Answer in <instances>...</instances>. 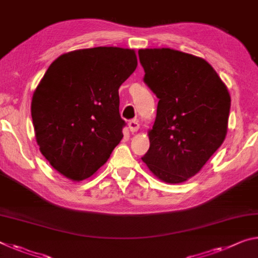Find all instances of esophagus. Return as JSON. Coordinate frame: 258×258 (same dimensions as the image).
Masks as SVG:
<instances>
[{
  "label": "esophagus",
  "instance_id": "esophagus-1",
  "mask_svg": "<svg viewBox=\"0 0 258 258\" xmlns=\"http://www.w3.org/2000/svg\"><path fill=\"white\" fill-rule=\"evenodd\" d=\"M128 128H130V131L132 133H136L137 131L140 128V124H139V122L137 121V120H131L130 122H128Z\"/></svg>",
  "mask_w": 258,
  "mask_h": 258
}]
</instances>
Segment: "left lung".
Returning <instances> with one entry per match:
<instances>
[{"label": "left lung", "mask_w": 258, "mask_h": 258, "mask_svg": "<svg viewBox=\"0 0 258 258\" xmlns=\"http://www.w3.org/2000/svg\"><path fill=\"white\" fill-rule=\"evenodd\" d=\"M144 81L159 99L150 147L142 157L158 179L194 177L225 140L231 96L201 57L170 48L140 49Z\"/></svg>", "instance_id": "left-lung-1"}]
</instances>
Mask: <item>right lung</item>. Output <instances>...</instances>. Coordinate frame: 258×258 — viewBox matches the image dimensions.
<instances>
[{
	"label": "right lung",
	"mask_w": 258,
	"mask_h": 258,
	"mask_svg": "<svg viewBox=\"0 0 258 258\" xmlns=\"http://www.w3.org/2000/svg\"><path fill=\"white\" fill-rule=\"evenodd\" d=\"M133 49L96 47L60 55L32 97L31 113L41 154L73 181L87 179L120 140V85L137 69Z\"/></svg>",
	"instance_id": "add662e5"
}]
</instances>
